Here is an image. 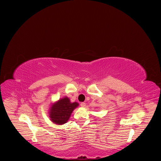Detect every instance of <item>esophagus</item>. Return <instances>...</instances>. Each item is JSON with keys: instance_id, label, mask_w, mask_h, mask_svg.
I'll use <instances>...</instances> for the list:
<instances>
[{"instance_id": "34e87169", "label": "esophagus", "mask_w": 161, "mask_h": 161, "mask_svg": "<svg viewBox=\"0 0 161 161\" xmlns=\"http://www.w3.org/2000/svg\"><path fill=\"white\" fill-rule=\"evenodd\" d=\"M80 106H81V107H85V106H86V103H81L80 104Z\"/></svg>"}]
</instances>
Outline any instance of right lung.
Listing matches in <instances>:
<instances>
[{
  "mask_svg": "<svg viewBox=\"0 0 161 161\" xmlns=\"http://www.w3.org/2000/svg\"><path fill=\"white\" fill-rule=\"evenodd\" d=\"M78 106V103H71L67 97L58 100L52 103L49 107L48 114L50 120L57 125H64L69 121L72 112Z\"/></svg>",
  "mask_w": 161,
  "mask_h": 161,
  "instance_id": "1",
  "label": "right lung"
}]
</instances>
